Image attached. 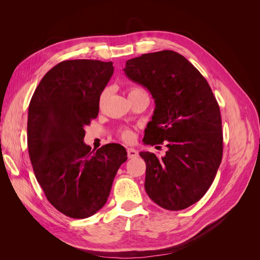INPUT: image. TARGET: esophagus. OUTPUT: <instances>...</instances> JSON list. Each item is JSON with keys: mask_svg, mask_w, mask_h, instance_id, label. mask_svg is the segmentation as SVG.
<instances>
[{"mask_svg": "<svg viewBox=\"0 0 260 260\" xmlns=\"http://www.w3.org/2000/svg\"><path fill=\"white\" fill-rule=\"evenodd\" d=\"M127 153H128L129 158H137V157L139 156L138 151H136V149L132 148V147H128L127 148Z\"/></svg>", "mask_w": 260, "mask_h": 260, "instance_id": "34e87169", "label": "esophagus"}]
</instances>
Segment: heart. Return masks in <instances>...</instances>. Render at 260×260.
<instances>
[{"label": "heart", "mask_w": 260, "mask_h": 260, "mask_svg": "<svg viewBox=\"0 0 260 260\" xmlns=\"http://www.w3.org/2000/svg\"><path fill=\"white\" fill-rule=\"evenodd\" d=\"M141 91H144L141 88H138V86H136V88H131L130 91H129V95L130 94H133V93H137V92H141ZM107 98V91H103L101 93L100 95V99H99V105L102 106L103 105V103L105 102ZM119 137L125 141V142H131V141L133 140V137H135V135H133L132 130H130L129 128H121L119 130Z\"/></svg>", "instance_id": "heart-1"}]
</instances>
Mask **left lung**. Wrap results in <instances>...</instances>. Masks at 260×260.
I'll return each mask as SVG.
<instances>
[{
    "label": "left lung",
    "instance_id": "1",
    "mask_svg": "<svg viewBox=\"0 0 260 260\" xmlns=\"http://www.w3.org/2000/svg\"><path fill=\"white\" fill-rule=\"evenodd\" d=\"M124 74L155 100L145 144L166 142L158 158L141 152L146 164L145 191L168 210L185 209L208 191L222 159L220 108L207 80L182 55L169 50L127 60Z\"/></svg>",
    "mask_w": 260,
    "mask_h": 260
}]
</instances>
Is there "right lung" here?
I'll return each instance as SVG.
<instances>
[{"label":"right lung","mask_w":260,"mask_h":260,"mask_svg":"<svg viewBox=\"0 0 260 260\" xmlns=\"http://www.w3.org/2000/svg\"><path fill=\"white\" fill-rule=\"evenodd\" d=\"M114 74L112 61L64 60L45 74L28 109V151L46 199L61 214L83 219L105 205L127 152L85 145L84 127L99 115V99Z\"/></svg>","instance_id":"right-lung-1"}]
</instances>
